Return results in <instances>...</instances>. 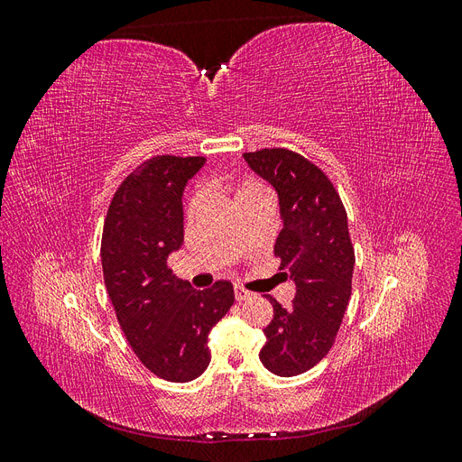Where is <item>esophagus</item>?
I'll use <instances>...</instances> for the list:
<instances>
[{
    "label": "esophagus",
    "mask_w": 462,
    "mask_h": 462,
    "mask_svg": "<svg viewBox=\"0 0 462 462\" xmlns=\"http://www.w3.org/2000/svg\"><path fill=\"white\" fill-rule=\"evenodd\" d=\"M233 291H235V299H236V300H246V299L253 297V292H248L246 289H243V287H239V285H235Z\"/></svg>",
    "instance_id": "1"
}]
</instances>
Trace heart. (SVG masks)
I'll list each match as a JSON object with an SVG mask.
<instances>
[{
    "label": "heart",
    "mask_w": 462,
    "mask_h": 462,
    "mask_svg": "<svg viewBox=\"0 0 462 462\" xmlns=\"http://www.w3.org/2000/svg\"><path fill=\"white\" fill-rule=\"evenodd\" d=\"M262 192H268V190H265L260 183H256V180L245 179L243 183L236 185V189H235V199L241 200V199H245V197H253V194H262ZM200 206H202V197H200V194H194V197H192L190 202H189V206H187V217L190 219V217L197 216Z\"/></svg>",
    "instance_id": "b5f03b06"
}]
</instances>
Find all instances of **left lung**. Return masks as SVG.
I'll list each match as a JSON object with an SVG mask.
<instances>
[{
  "label": "left lung",
  "instance_id": "8db88e82",
  "mask_svg": "<svg viewBox=\"0 0 462 462\" xmlns=\"http://www.w3.org/2000/svg\"><path fill=\"white\" fill-rule=\"evenodd\" d=\"M243 156L277 192L283 229L273 253L297 285L289 310L268 297L273 319L263 329L260 360L275 375H299L329 353L351 299L355 248L346 212L328 175L300 153L263 148Z\"/></svg>",
  "mask_w": 462,
  "mask_h": 462
}]
</instances>
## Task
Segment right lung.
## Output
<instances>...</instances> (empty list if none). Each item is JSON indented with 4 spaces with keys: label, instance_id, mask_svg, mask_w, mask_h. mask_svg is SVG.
<instances>
[{
    "label": "right lung",
    "instance_id": "add662e5",
    "mask_svg": "<svg viewBox=\"0 0 462 462\" xmlns=\"http://www.w3.org/2000/svg\"><path fill=\"white\" fill-rule=\"evenodd\" d=\"M206 158L156 156L123 180L102 235L107 295L143 365L167 382H190L209 365L208 333L235 302L233 285L192 289L167 268L183 245V192Z\"/></svg>",
    "mask_w": 462,
    "mask_h": 462
}]
</instances>
